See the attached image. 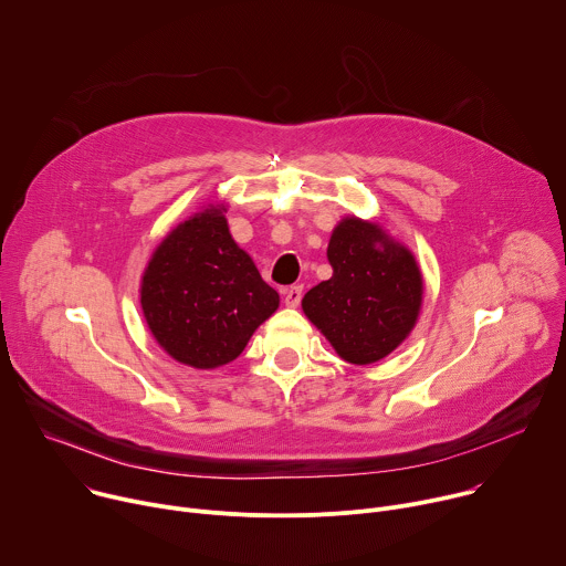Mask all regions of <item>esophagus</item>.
Wrapping results in <instances>:
<instances>
[{
    "label": "esophagus",
    "instance_id": "34e87169",
    "mask_svg": "<svg viewBox=\"0 0 566 566\" xmlns=\"http://www.w3.org/2000/svg\"><path fill=\"white\" fill-rule=\"evenodd\" d=\"M302 300V286H291L284 291V302L286 306H297Z\"/></svg>",
    "mask_w": 566,
    "mask_h": 566
}]
</instances>
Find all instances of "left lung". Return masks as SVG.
Returning a JSON list of instances; mask_svg holds the SVG:
<instances>
[{
	"instance_id": "obj_1",
	"label": "left lung",
	"mask_w": 566,
	"mask_h": 566,
	"mask_svg": "<svg viewBox=\"0 0 566 566\" xmlns=\"http://www.w3.org/2000/svg\"><path fill=\"white\" fill-rule=\"evenodd\" d=\"M327 258L334 275L302 297V308L343 360L371 365L417 325L423 300L419 264L378 223L358 217L334 228Z\"/></svg>"
}]
</instances>
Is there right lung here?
<instances>
[{"mask_svg":"<svg viewBox=\"0 0 566 566\" xmlns=\"http://www.w3.org/2000/svg\"><path fill=\"white\" fill-rule=\"evenodd\" d=\"M223 212L217 203L179 223L154 251L140 282L151 336L195 369L234 360L280 306L277 291L234 244Z\"/></svg>","mask_w":566,"mask_h":566,"instance_id":"obj_1","label":"right lung"}]
</instances>
